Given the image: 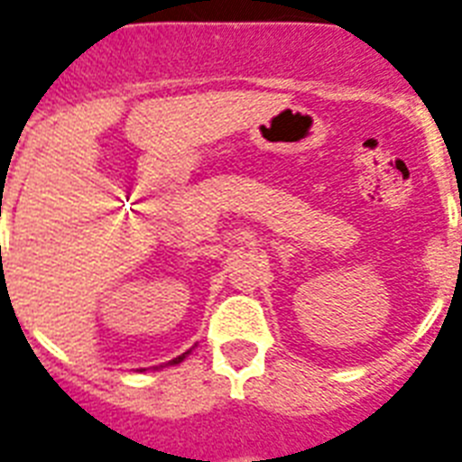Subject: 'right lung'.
Returning <instances> with one entry per match:
<instances>
[{
    "instance_id": "1",
    "label": "right lung",
    "mask_w": 462,
    "mask_h": 462,
    "mask_svg": "<svg viewBox=\"0 0 462 462\" xmlns=\"http://www.w3.org/2000/svg\"><path fill=\"white\" fill-rule=\"evenodd\" d=\"M185 354H188V352H185ZM185 354H180V356H175V359H173V361H168V364H180V361L185 359Z\"/></svg>"
}]
</instances>
